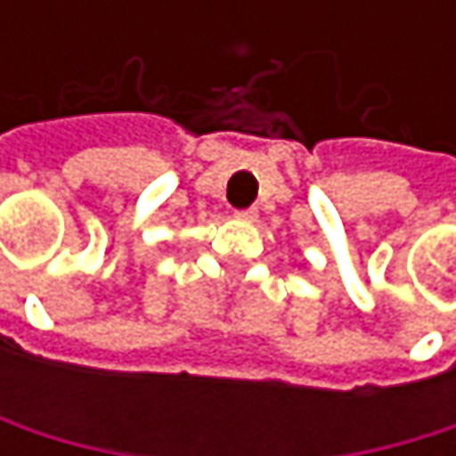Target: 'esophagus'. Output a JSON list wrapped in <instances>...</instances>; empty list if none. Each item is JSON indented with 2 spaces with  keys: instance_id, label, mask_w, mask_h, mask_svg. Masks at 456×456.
Listing matches in <instances>:
<instances>
[{
  "instance_id": "obj_1",
  "label": "esophagus",
  "mask_w": 456,
  "mask_h": 456,
  "mask_svg": "<svg viewBox=\"0 0 456 456\" xmlns=\"http://www.w3.org/2000/svg\"><path fill=\"white\" fill-rule=\"evenodd\" d=\"M234 219H240V222H256L258 219V211L256 208H245V211H237Z\"/></svg>"
}]
</instances>
